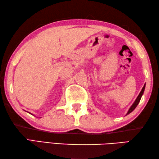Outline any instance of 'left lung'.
Masks as SVG:
<instances>
[{
	"mask_svg": "<svg viewBox=\"0 0 159 159\" xmlns=\"http://www.w3.org/2000/svg\"><path fill=\"white\" fill-rule=\"evenodd\" d=\"M144 88H145V85H144V87L142 88V90H141V92L139 93V94L138 97V98H137V99H136V100L134 101V103H133V105L131 106V107H130V109L128 110V113H127V114H130V113H131L132 111H133V110H134V109L136 108V107L138 106V104H139V101H140V99H141L142 96V95H143V93H144Z\"/></svg>",
	"mask_w": 159,
	"mask_h": 159,
	"instance_id": "left-lung-1",
	"label": "left lung"
}]
</instances>
